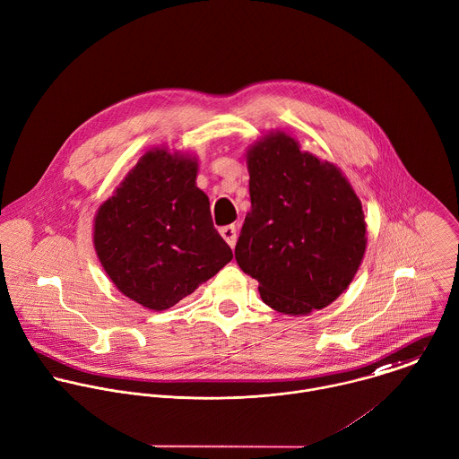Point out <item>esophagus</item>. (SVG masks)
Instances as JSON below:
<instances>
[{"label":"esophagus","instance_id":"1","mask_svg":"<svg viewBox=\"0 0 459 459\" xmlns=\"http://www.w3.org/2000/svg\"><path fill=\"white\" fill-rule=\"evenodd\" d=\"M220 234H221V238L229 243V247H232V248H234L236 239H238V230H236V227H234V225L221 227V229H220Z\"/></svg>","mask_w":459,"mask_h":459}]
</instances>
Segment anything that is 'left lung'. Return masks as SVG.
Wrapping results in <instances>:
<instances>
[{
	"instance_id": "left-lung-1",
	"label": "left lung",
	"mask_w": 459,
	"mask_h": 459,
	"mask_svg": "<svg viewBox=\"0 0 459 459\" xmlns=\"http://www.w3.org/2000/svg\"><path fill=\"white\" fill-rule=\"evenodd\" d=\"M250 212L236 261L272 309L302 316L333 304L367 250L363 205L342 169L302 152L284 130L247 150Z\"/></svg>"
}]
</instances>
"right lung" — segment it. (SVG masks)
<instances>
[{"mask_svg":"<svg viewBox=\"0 0 459 459\" xmlns=\"http://www.w3.org/2000/svg\"><path fill=\"white\" fill-rule=\"evenodd\" d=\"M196 175V157L152 148L94 216L92 243L105 273L146 309L175 306L232 259Z\"/></svg>","mask_w":459,"mask_h":459,"instance_id":"right-lung-1","label":"right lung"}]
</instances>
